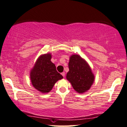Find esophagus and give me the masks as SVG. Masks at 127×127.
Here are the masks:
<instances>
[{"instance_id": "1", "label": "esophagus", "mask_w": 127, "mask_h": 127, "mask_svg": "<svg viewBox=\"0 0 127 127\" xmlns=\"http://www.w3.org/2000/svg\"><path fill=\"white\" fill-rule=\"evenodd\" d=\"M65 72H62V76H63V77H64V76H65Z\"/></svg>"}]
</instances>
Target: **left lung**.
<instances>
[{"label":"left lung","mask_w":127,"mask_h":127,"mask_svg":"<svg viewBox=\"0 0 127 127\" xmlns=\"http://www.w3.org/2000/svg\"><path fill=\"white\" fill-rule=\"evenodd\" d=\"M69 71L66 78L76 92L83 93L89 90L94 81V75L90 66L79 55H72L69 58Z\"/></svg>","instance_id":"left-lung-1"}]
</instances>
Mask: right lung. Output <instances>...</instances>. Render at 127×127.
Returning a JSON list of instances; mask_svg holds the SVG:
<instances>
[{"instance_id":"right-lung-1","label":"right lung","mask_w":127,"mask_h":127,"mask_svg":"<svg viewBox=\"0 0 127 127\" xmlns=\"http://www.w3.org/2000/svg\"><path fill=\"white\" fill-rule=\"evenodd\" d=\"M51 53L41 55L30 73L32 85L42 93L49 92L56 82L63 78L51 61Z\"/></svg>"}]
</instances>
